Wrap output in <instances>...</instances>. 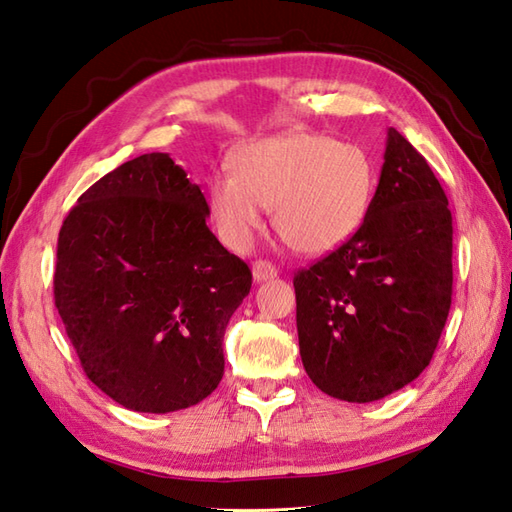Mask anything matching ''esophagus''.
Masks as SVG:
<instances>
[{
    "label": "esophagus",
    "mask_w": 512,
    "mask_h": 512,
    "mask_svg": "<svg viewBox=\"0 0 512 512\" xmlns=\"http://www.w3.org/2000/svg\"><path fill=\"white\" fill-rule=\"evenodd\" d=\"M252 274L256 282H267L278 276V267L274 263H269V260H256L252 267Z\"/></svg>",
    "instance_id": "34e87169"
}]
</instances>
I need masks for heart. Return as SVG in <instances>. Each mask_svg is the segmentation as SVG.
Wrapping results in <instances>:
<instances>
[{"label":"heart","instance_id":"1","mask_svg":"<svg viewBox=\"0 0 512 512\" xmlns=\"http://www.w3.org/2000/svg\"><path fill=\"white\" fill-rule=\"evenodd\" d=\"M214 175L208 203L227 245L245 249L274 208L282 241L300 254L322 256L344 245L366 221L377 168L355 144L322 133L289 131L247 142Z\"/></svg>","mask_w":512,"mask_h":512}]
</instances>
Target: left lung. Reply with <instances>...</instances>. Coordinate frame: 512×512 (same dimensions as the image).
Wrapping results in <instances>:
<instances>
[{"label": "left lung", "instance_id": "obj_1", "mask_svg": "<svg viewBox=\"0 0 512 512\" xmlns=\"http://www.w3.org/2000/svg\"><path fill=\"white\" fill-rule=\"evenodd\" d=\"M359 232L293 276L304 370L333 399L379 401L423 372L453 293V225L434 170L396 129Z\"/></svg>", "mask_w": 512, "mask_h": 512}]
</instances>
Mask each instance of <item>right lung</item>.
<instances>
[{
	"label": "right lung",
	"mask_w": 512,
	"mask_h": 512,
	"mask_svg": "<svg viewBox=\"0 0 512 512\" xmlns=\"http://www.w3.org/2000/svg\"><path fill=\"white\" fill-rule=\"evenodd\" d=\"M208 214L184 168L146 153L87 188L61 225L54 304L89 381L127 410H186L223 377L225 326L252 271Z\"/></svg>",
	"instance_id": "obj_1"
}]
</instances>
